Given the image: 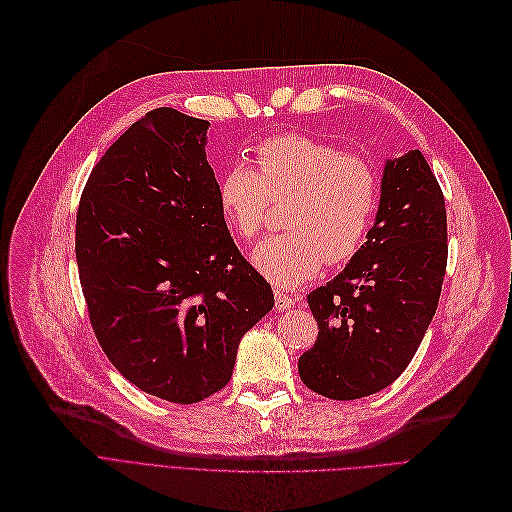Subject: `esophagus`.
Instances as JSON below:
<instances>
[{"label":"esophagus","mask_w":512,"mask_h":512,"mask_svg":"<svg viewBox=\"0 0 512 512\" xmlns=\"http://www.w3.org/2000/svg\"><path fill=\"white\" fill-rule=\"evenodd\" d=\"M298 304L294 298H289L283 291H275V308L277 310H289L291 306Z\"/></svg>","instance_id":"obj_1"}]
</instances>
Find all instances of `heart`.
I'll return each mask as SVG.
<instances>
[{
    "instance_id": "1",
    "label": "heart",
    "mask_w": 512,
    "mask_h": 512,
    "mask_svg": "<svg viewBox=\"0 0 512 512\" xmlns=\"http://www.w3.org/2000/svg\"><path fill=\"white\" fill-rule=\"evenodd\" d=\"M258 170L235 166L221 185L233 235L252 243L283 206L285 233L262 243L252 260L273 285L291 289L358 254L379 208L381 181L371 160L306 135H279L256 150Z\"/></svg>"
}]
</instances>
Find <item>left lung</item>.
Returning a JSON list of instances; mask_svg holds the SVG:
<instances>
[{
    "label": "left lung",
    "mask_w": 512,
    "mask_h": 512,
    "mask_svg": "<svg viewBox=\"0 0 512 512\" xmlns=\"http://www.w3.org/2000/svg\"><path fill=\"white\" fill-rule=\"evenodd\" d=\"M448 262L446 200L419 150L383 170L377 221L346 269L308 294L319 335L298 360L304 385L358 400L392 385L419 350Z\"/></svg>",
    "instance_id": "left-lung-1"
}]
</instances>
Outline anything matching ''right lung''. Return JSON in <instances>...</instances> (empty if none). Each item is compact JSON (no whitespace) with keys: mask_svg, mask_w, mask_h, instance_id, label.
<instances>
[{"mask_svg":"<svg viewBox=\"0 0 512 512\" xmlns=\"http://www.w3.org/2000/svg\"><path fill=\"white\" fill-rule=\"evenodd\" d=\"M208 120L156 108L91 170L75 229L89 321L141 392L193 404L223 389L239 339L275 306L227 229Z\"/></svg>","mask_w":512,"mask_h":512,"instance_id":"add662e5","label":"right lung"}]
</instances>
